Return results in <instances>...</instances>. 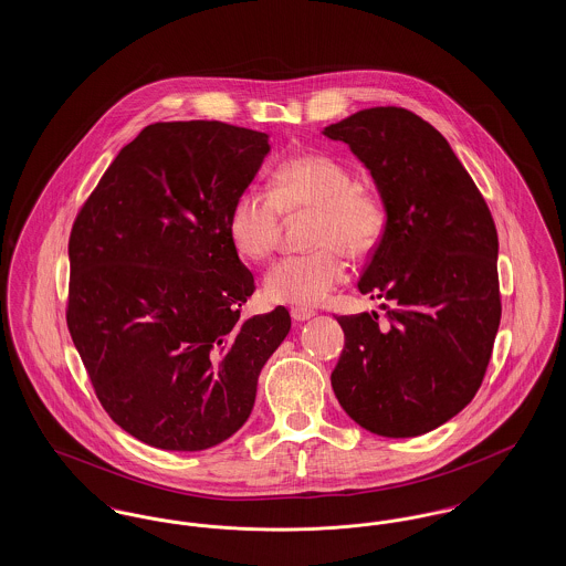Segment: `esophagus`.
Returning <instances> with one entry per match:
<instances>
[{
  "label": "esophagus",
  "instance_id": "34e87169",
  "mask_svg": "<svg viewBox=\"0 0 566 566\" xmlns=\"http://www.w3.org/2000/svg\"><path fill=\"white\" fill-rule=\"evenodd\" d=\"M314 316V310H305V307H293L291 310V318L295 321V323H305V321H310Z\"/></svg>",
  "mask_w": 566,
  "mask_h": 566
}]
</instances>
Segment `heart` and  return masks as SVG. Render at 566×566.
I'll use <instances>...</instances> for the list:
<instances>
[{
    "instance_id": "obj_1",
    "label": "heart",
    "mask_w": 566,
    "mask_h": 566,
    "mask_svg": "<svg viewBox=\"0 0 566 566\" xmlns=\"http://www.w3.org/2000/svg\"><path fill=\"white\" fill-rule=\"evenodd\" d=\"M310 212L307 243L314 250L275 263L263 295L271 303L316 307L348 280L352 256H365L381 240L386 216L374 192L354 187L352 171L326 155H298L280 163L271 190L245 189L235 197L227 218L233 250L252 263L265 261L280 235V216Z\"/></svg>"
}]
</instances>
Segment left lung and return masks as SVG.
I'll return each mask as SVG.
<instances>
[{"instance_id":"8db88e82","label":"left lung","mask_w":566,"mask_h":566,"mask_svg":"<svg viewBox=\"0 0 566 566\" xmlns=\"http://www.w3.org/2000/svg\"><path fill=\"white\" fill-rule=\"evenodd\" d=\"M369 171L386 224L358 291L386 298L339 316L346 346L333 392L356 424L418 437L482 386L501 323L499 238L482 192L431 123L403 108L360 109L324 127Z\"/></svg>"}]
</instances>
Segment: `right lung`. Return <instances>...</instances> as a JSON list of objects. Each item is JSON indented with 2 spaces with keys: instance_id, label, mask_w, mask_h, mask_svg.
<instances>
[{
  "instance_id": "add662e5",
  "label": "right lung",
  "mask_w": 566,
  "mask_h": 566,
  "mask_svg": "<svg viewBox=\"0 0 566 566\" xmlns=\"http://www.w3.org/2000/svg\"><path fill=\"white\" fill-rule=\"evenodd\" d=\"M270 135L218 120L155 123L120 148L70 238L67 326L97 399L135 439L171 452L242 429L286 307L240 318L254 277L227 218Z\"/></svg>"
}]
</instances>
